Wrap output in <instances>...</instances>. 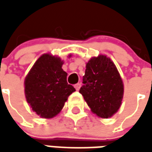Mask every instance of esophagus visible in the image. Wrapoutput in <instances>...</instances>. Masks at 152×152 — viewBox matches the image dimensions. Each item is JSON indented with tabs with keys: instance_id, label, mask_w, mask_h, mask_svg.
Returning a JSON list of instances; mask_svg holds the SVG:
<instances>
[{
	"instance_id": "34e87169",
	"label": "esophagus",
	"mask_w": 152,
	"mask_h": 152,
	"mask_svg": "<svg viewBox=\"0 0 152 152\" xmlns=\"http://www.w3.org/2000/svg\"><path fill=\"white\" fill-rule=\"evenodd\" d=\"M75 88H76V90H79L80 88V83L76 84V85H75Z\"/></svg>"
}]
</instances>
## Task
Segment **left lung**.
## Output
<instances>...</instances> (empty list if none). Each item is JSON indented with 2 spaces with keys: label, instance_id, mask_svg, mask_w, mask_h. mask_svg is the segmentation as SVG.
<instances>
[{
  "label": "left lung",
  "instance_id": "8db88e82",
  "mask_svg": "<svg viewBox=\"0 0 152 152\" xmlns=\"http://www.w3.org/2000/svg\"><path fill=\"white\" fill-rule=\"evenodd\" d=\"M80 93L94 114L108 118L117 112L124 95V85L116 66L105 55L93 57L86 64Z\"/></svg>",
  "mask_w": 152,
  "mask_h": 152
}]
</instances>
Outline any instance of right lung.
I'll list each match as a JSON object with an SVG mask.
<instances>
[{"label": "right lung", "mask_w": 152, "mask_h": 152, "mask_svg": "<svg viewBox=\"0 0 152 152\" xmlns=\"http://www.w3.org/2000/svg\"><path fill=\"white\" fill-rule=\"evenodd\" d=\"M63 64L58 57L45 53L25 78L27 102L41 118L50 119L58 114L70 94L76 91L66 81L67 73L62 68Z\"/></svg>", "instance_id": "obj_1"}]
</instances>
